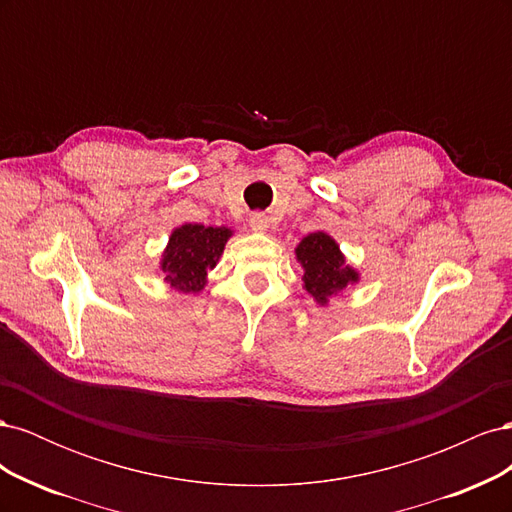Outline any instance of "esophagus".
Wrapping results in <instances>:
<instances>
[{
	"label": "esophagus",
	"mask_w": 512,
	"mask_h": 512,
	"mask_svg": "<svg viewBox=\"0 0 512 512\" xmlns=\"http://www.w3.org/2000/svg\"><path fill=\"white\" fill-rule=\"evenodd\" d=\"M250 226L254 232H267L269 226H271V220L267 218L265 213H254L250 218Z\"/></svg>",
	"instance_id": "esophagus-1"
}]
</instances>
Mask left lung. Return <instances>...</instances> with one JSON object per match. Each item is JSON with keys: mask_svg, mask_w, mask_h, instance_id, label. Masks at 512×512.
<instances>
[{"mask_svg": "<svg viewBox=\"0 0 512 512\" xmlns=\"http://www.w3.org/2000/svg\"><path fill=\"white\" fill-rule=\"evenodd\" d=\"M294 258L303 269V288L322 307L337 292L361 282V273L348 265L342 247L324 230L305 235L294 247Z\"/></svg>", "mask_w": 512, "mask_h": 512, "instance_id": "obj_1", "label": "left lung"}]
</instances>
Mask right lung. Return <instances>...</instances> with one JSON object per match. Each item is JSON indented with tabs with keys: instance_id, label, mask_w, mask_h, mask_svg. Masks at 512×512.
Listing matches in <instances>:
<instances>
[{
	"instance_id": "right-lung-1",
	"label": "right lung",
	"mask_w": 512,
	"mask_h": 512,
	"mask_svg": "<svg viewBox=\"0 0 512 512\" xmlns=\"http://www.w3.org/2000/svg\"><path fill=\"white\" fill-rule=\"evenodd\" d=\"M235 230L228 226H205L185 222L170 232L160 256L164 282L183 294L200 292L207 286V273L218 265L228 239Z\"/></svg>"
}]
</instances>
